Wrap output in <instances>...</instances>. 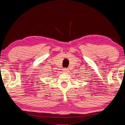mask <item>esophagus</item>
<instances>
[{
  "mask_svg": "<svg viewBox=\"0 0 125 125\" xmlns=\"http://www.w3.org/2000/svg\"><path fill=\"white\" fill-rule=\"evenodd\" d=\"M63 72H65V73H68V70L67 69V68H64L63 69Z\"/></svg>",
  "mask_w": 125,
  "mask_h": 125,
  "instance_id": "obj_1",
  "label": "esophagus"
}]
</instances>
